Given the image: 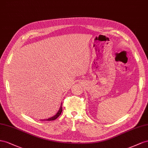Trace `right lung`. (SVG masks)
Here are the masks:
<instances>
[{
	"instance_id": "obj_1",
	"label": "right lung",
	"mask_w": 148,
	"mask_h": 148,
	"mask_svg": "<svg viewBox=\"0 0 148 148\" xmlns=\"http://www.w3.org/2000/svg\"><path fill=\"white\" fill-rule=\"evenodd\" d=\"M62 111V103H61V106H60V109H59V110H58V112L56 113V115H54L53 116H52V117L49 118V119H45V120H45V121H52V120H56V119H57V118L61 115V113Z\"/></svg>"
}]
</instances>
